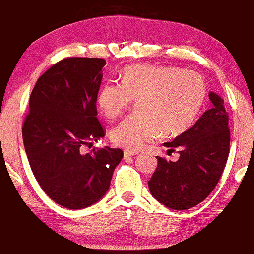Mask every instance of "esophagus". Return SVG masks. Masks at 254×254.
Wrapping results in <instances>:
<instances>
[{
    "mask_svg": "<svg viewBox=\"0 0 254 254\" xmlns=\"http://www.w3.org/2000/svg\"><path fill=\"white\" fill-rule=\"evenodd\" d=\"M136 154H138V151H137V150H129V149L124 150V156L125 157L133 156V155H136Z\"/></svg>",
    "mask_w": 254,
    "mask_h": 254,
    "instance_id": "obj_1",
    "label": "esophagus"
}]
</instances>
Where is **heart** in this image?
I'll list each match as a JSON object with an SVG mask.
<instances>
[{"label":"heart","instance_id":"1","mask_svg":"<svg viewBox=\"0 0 254 254\" xmlns=\"http://www.w3.org/2000/svg\"><path fill=\"white\" fill-rule=\"evenodd\" d=\"M205 98L206 84L199 72L179 66L135 64L124 69L121 83L101 86L97 104L105 117L115 119L137 100V113L110 133L115 144L137 150L162 132L177 135L188 129Z\"/></svg>","mask_w":254,"mask_h":254}]
</instances>
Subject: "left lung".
<instances>
[{"label":"left lung","mask_w":254,"mask_h":254,"mask_svg":"<svg viewBox=\"0 0 254 254\" xmlns=\"http://www.w3.org/2000/svg\"><path fill=\"white\" fill-rule=\"evenodd\" d=\"M212 106L193 127L173 141L168 150H178V161L157 157V167L148 182L154 197L173 210H186L203 202L217 185L229 154L228 112L223 100L209 94Z\"/></svg>","instance_id":"1"}]
</instances>
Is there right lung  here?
I'll use <instances>...</instances> for the list:
<instances>
[{
    "mask_svg": "<svg viewBox=\"0 0 254 254\" xmlns=\"http://www.w3.org/2000/svg\"><path fill=\"white\" fill-rule=\"evenodd\" d=\"M105 64L104 58H64L31 93L22 125L26 155L40 188L64 208L83 209L103 198L123 157L118 148L82 151L106 133L97 117Z\"/></svg>",
    "mask_w": 254,
    "mask_h": 254,
    "instance_id": "add662e5",
    "label": "right lung"
}]
</instances>
